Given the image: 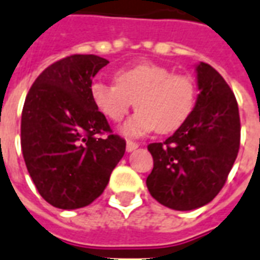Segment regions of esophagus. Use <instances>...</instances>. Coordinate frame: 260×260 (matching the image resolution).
I'll list each match as a JSON object with an SVG mask.
<instances>
[{"instance_id":"1","label":"esophagus","mask_w":260,"mask_h":260,"mask_svg":"<svg viewBox=\"0 0 260 260\" xmlns=\"http://www.w3.org/2000/svg\"><path fill=\"white\" fill-rule=\"evenodd\" d=\"M138 146H139V145L136 142H132V141H128V142H126V150H128V152H134L135 149H138Z\"/></svg>"}]
</instances>
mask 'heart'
I'll return each instance as SVG.
<instances>
[{
  "label": "heart",
  "mask_w": 260,
  "mask_h": 260,
  "mask_svg": "<svg viewBox=\"0 0 260 260\" xmlns=\"http://www.w3.org/2000/svg\"><path fill=\"white\" fill-rule=\"evenodd\" d=\"M115 84L94 81L90 95L97 111L111 122H121L135 104L138 111L125 122L122 132L138 136L157 131L179 129L193 111L196 81L188 74L173 73L156 63H138L114 74Z\"/></svg>",
  "instance_id": "obj_1"
}]
</instances>
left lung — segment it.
<instances>
[{"instance_id":"1","label":"left lung","mask_w":260,"mask_h":260,"mask_svg":"<svg viewBox=\"0 0 260 260\" xmlns=\"http://www.w3.org/2000/svg\"><path fill=\"white\" fill-rule=\"evenodd\" d=\"M200 94L187 121L165 142L150 143V196L161 206L188 211L208 204L224 187L237 159L241 121L234 92L210 64L200 63Z\"/></svg>"}]
</instances>
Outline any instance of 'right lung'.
Wrapping results in <instances>:
<instances>
[{"label": "right lung", "instance_id": "1", "mask_svg": "<svg viewBox=\"0 0 260 260\" xmlns=\"http://www.w3.org/2000/svg\"><path fill=\"white\" fill-rule=\"evenodd\" d=\"M107 64L95 54L67 56L38 76L25 99V165L39 194L56 208L91 204L125 153V139L112 134L90 95L94 76Z\"/></svg>", "mask_w": 260, "mask_h": 260}]
</instances>
